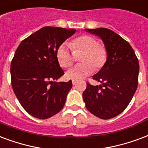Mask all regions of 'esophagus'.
I'll return each mask as SVG.
<instances>
[{
    "mask_svg": "<svg viewBox=\"0 0 148 148\" xmlns=\"http://www.w3.org/2000/svg\"><path fill=\"white\" fill-rule=\"evenodd\" d=\"M77 80H73V81H72V84H73V85H76V84H77Z\"/></svg>",
    "mask_w": 148,
    "mask_h": 148,
    "instance_id": "34e87169",
    "label": "esophagus"
}]
</instances>
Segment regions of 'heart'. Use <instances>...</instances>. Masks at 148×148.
Returning <instances> with one entry per match:
<instances>
[{"instance_id":"heart-1","label":"heart","mask_w":148,"mask_h":148,"mask_svg":"<svg viewBox=\"0 0 148 148\" xmlns=\"http://www.w3.org/2000/svg\"><path fill=\"white\" fill-rule=\"evenodd\" d=\"M70 47L74 51L83 52L80 58L82 63L74 66L66 72L68 79L80 80L87 77L94 71L101 69L108 60V52L103 45H100L96 38L88 35H82L75 38L70 43ZM70 47L66 44H62L56 51V58L60 65L66 68L72 65L73 57Z\"/></svg>"}]
</instances>
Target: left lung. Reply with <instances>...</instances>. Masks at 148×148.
I'll list each match as a JSON object with an SVG mask.
<instances>
[{
  "label": "left lung",
  "mask_w": 148,
  "mask_h": 148,
  "mask_svg": "<svg viewBox=\"0 0 148 148\" xmlns=\"http://www.w3.org/2000/svg\"><path fill=\"white\" fill-rule=\"evenodd\" d=\"M99 37L108 52V60L101 70L92 76L101 84L87 83L83 92L85 107L101 119L119 115L127 108L138 85L139 62L129 42L107 28L85 29Z\"/></svg>",
  "instance_id": "obj_1"
}]
</instances>
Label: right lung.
I'll return each mask as SVG.
<instances>
[{
  "instance_id": "obj_1",
  "label": "right lung",
  "mask_w": 148,
  "mask_h": 148,
  "mask_svg": "<svg viewBox=\"0 0 148 148\" xmlns=\"http://www.w3.org/2000/svg\"><path fill=\"white\" fill-rule=\"evenodd\" d=\"M76 32L74 29L45 27L24 39L11 63L14 92L27 112L46 119L63 109L72 82L57 81L64 72L56 51Z\"/></svg>"
}]
</instances>
